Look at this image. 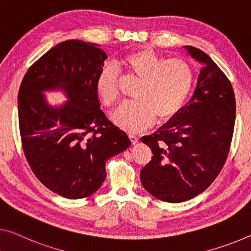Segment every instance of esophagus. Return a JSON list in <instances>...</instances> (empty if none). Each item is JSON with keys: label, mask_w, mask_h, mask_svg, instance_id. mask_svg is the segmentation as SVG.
Here are the masks:
<instances>
[{"label": "esophagus", "mask_w": 251, "mask_h": 251, "mask_svg": "<svg viewBox=\"0 0 251 251\" xmlns=\"http://www.w3.org/2000/svg\"><path fill=\"white\" fill-rule=\"evenodd\" d=\"M129 138H130L131 142H132V145H136V144H138V137L133 136V134H129Z\"/></svg>", "instance_id": "esophagus-1"}]
</instances>
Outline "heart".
<instances>
[{
	"mask_svg": "<svg viewBox=\"0 0 251 251\" xmlns=\"http://www.w3.org/2000/svg\"><path fill=\"white\" fill-rule=\"evenodd\" d=\"M121 66L140 79L134 87L133 101L121 104L113 121L130 132L144 130L155 120L166 121L182 109L190 95L194 72L186 61L168 59L150 49L126 53ZM95 90L104 105L112 106L119 98L118 69L105 65L95 79Z\"/></svg>",
	"mask_w": 251,
	"mask_h": 251,
	"instance_id": "1",
	"label": "heart"
}]
</instances>
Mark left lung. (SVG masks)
I'll use <instances>...</instances> for the list:
<instances>
[{
  "label": "left lung",
  "mask_w": 251,
  "mask_h": 251,
  "mask_svg": "<svg viewBox=\"0 0 251 251\" xmlns=\"http://www.w3.org/2000/svg\"><path fill=\"white\" fill-rule=\"evenodd\" d=\"M184 48L202 66L194 93L152 136L141 138L153 155L141 169L142 186L169 203L195 198L217 178L228 157L236 119V99L226 76L202 50Z\"/></svg>",
  "instance_id": "left-lung-1"
}]
</instances>
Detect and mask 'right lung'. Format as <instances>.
Here are the masks:
<instances>
[{
    "label": "right lung",
    "mask_w": 251,
    "mask_h": 251,
    "mask_svg": "<svg viewBox=\"0 0 251 251\" xmlns=\"http://www.w3.org/2000/svg\"><path fill=\"white\" fill-rule=\"evenodd\" d=\"M106 53L99 45L66 40L40 57L23 77L18 95L23 151L37 178L66 199L90 196L106 177L105 163L131 146L103 111L95 79ZM68 101L51 106L46 91Z\"/></svg>",
    "instance_id": "right-lung-1"
}]
</instances>
